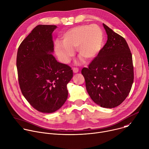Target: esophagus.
Here are the masks:
<instances>
[{
	"mask_svg": "<svg viewBox=\"0 0 149 149\" xmlns=\"http://www.w3.org/2000/svg\"><path fill=\"white\" fill-rule=\"evenodd\" d=\"M78 71H79V69L78 68H76V67L73 68V72L74 73H77L78 72Z\"/></svg>",
	"mask_w": 149,
	"mask_h": 149,
	"instance_id": "obj_1",
	"label": "esophagus"
}]
</instances>
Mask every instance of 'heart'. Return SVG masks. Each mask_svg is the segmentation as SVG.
<instances>
[{"mask_svg": "<svg viewBox=\"0 0 149 149\" xmlns=\"http://www.w3.org/2000/svg\"><path fill=\"white\" fill-rule=\"evenodd\" d=\"M62 41H56L55 53L64 64L69 63L74 56L76 48L78 56L85 61L95 59L100 53L104 41L102 29L96 24H82L67 30L62 36Z\"/></svg>", "mask_w": 149, "mask_h": 149, "instance_id": "1", "label": "heart"}]
</instances>
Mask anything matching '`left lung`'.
Segmentation results:
<instances>
[{
	"mask_svg": "<svg viewBox=\"0 0 149 149\" xmlns=\"http://www.w3.org/2000/svg\"><path fill=\"white\" fill-rule=\"evenodd\" d=\"M107 43L97 57L81 73L92 100L105 108L120 105L128 96L133 82L132 55L125 39L103 24Z\"/></svg>",
	"mask_w": 149,
	"mask_h": 149,
	"instance_id": "left-lung-1",
	"label": "left lung"
}]
</instances>
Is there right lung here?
<instances>
[{"label":"right lung","mask_w":149,"mask_h":149,"mask_svg":"<svg viewBox=\"0 0 149 149\" xmlns=\"http://www.w3.org/2000/svg\"><path fill=\"white\" fill-rule=\"evenodd\" d=\"M55 25H38L19 47L16 65L22 94L42 113L58 110L68 97L67 84L73 77L68 65L58 62L52 54V33Z\"/></svg>","instance_id":"right-lung-1"}]
</instances>
